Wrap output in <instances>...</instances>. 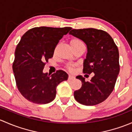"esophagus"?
Listing matches in <instances>:
<instances>
[{
    "label": "esophagus",
    "mask_w": 132,
    "mask_h": 132,
    "mask_svg": "<svg viewBox=\"0 0 132 132\" xmlns=\"http://www.w3.org/2000/svg\"><path fill=\"white\" fill-rule=\"evenodd\" d=\"M68 79H69V80H74V79H75V77H74V76H73L69 75V77H68Z\"/></svg>",
    "instance_id": "esophagus-1"
}]
</instances>
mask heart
<instances>
[{"instance_id":"b5f03b06","label":"heart","mask_w":132,"mask_h":132,"mask_svg":"<svg viewBox=\"0 0 132 132\" xmlns=\"http://www.w3.org/2000/svg\"><path fill=\"white\" fill-rule=\"evenodd\" d=\"M70 45L71 46V47L72 48L73 50H76V49L78 48V47H81V46H84L83 43H82L81 40H79V39H77V38H73L70 40ZM66 68L69 70V71H72L74 70V65L72 64H67L66 66Z\"/></svg>"}]
</instances>
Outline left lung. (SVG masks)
<instances>
[{
  "label": "left lung",
  "mask_w": 132,
  "mask_h": 132,
  "mask_svg": "<svg viewBox=\"0 0 132 132\" xmlns=\"http://www.w3.org/2000/svg\"><path fill=\"white\" fill-rule=\"evenodd\" d=\"M69 34L81 39L87 46L83 73L94 74L89 81L78 76L82 86L74 92V98L85 105H95L106 100L114 88L119 72V51L108 33L95 28L73 29Z\"/></svg>",
  "instance_id": "obj_1"
}]
</instances>
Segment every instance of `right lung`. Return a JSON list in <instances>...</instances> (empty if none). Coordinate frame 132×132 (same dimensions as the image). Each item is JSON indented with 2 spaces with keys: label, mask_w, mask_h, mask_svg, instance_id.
Here are the masks:
<instances>
[{
  "label": "right lung",
  "mask_w": 132,
  "mask_h": 132,
  "mask_svg": "<svg viewBox=\"0 0 132 132\" xmlns=\"http://www.w3.org/2000/svg\"><path fill=\"white\" fill-rule=\"evenodd\" d=\"M71 29L35 27L21 37L16 46L13 70L19 92L28 101L38 104L51 102L56 96V86L67 80L68 74L63 70H56L52 75L43 70L59 40Z\"/></svg>",
  "instance_id": "obj_1"
}]
</instances>
